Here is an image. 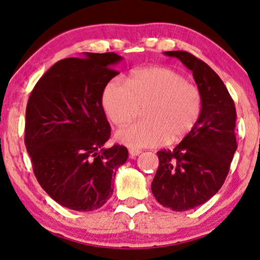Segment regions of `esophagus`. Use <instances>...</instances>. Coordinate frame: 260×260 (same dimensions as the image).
I'll return each instance as SVG.
<instances>
[{"label": "esophagus", "mask_w": 260, "mask_h": 260, "mask_svg": "<svg viewBox=\"0 0 260 260\" xmlns=\"http://www.w3.org/2000/svg\"><path fill=\"white\" fill-rule=\"evenodd\" d=\"M128 152H129V157L131 158H134V157H137V156H139L140 154H141V150H139V149H129Z\"/></svg>", "instance_id": "1"}]
</instances>
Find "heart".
Listing matches in <instances>:
<instances>
[{"mask_svg":"<svg viewBox=\"0 0 260 260\" xmlns=\"http://www.w3.org/2000/svg\"><path fill=\"white\" fill-rule=\"evenodd\" d=\"M126 84L114 77L105 85L103 105L114 125L126 126L146 108V120L117 133L122 145L138 148L178 142L191 133L199 120L201 94L179 73L166 67H147L133 72Z\"/></svg>","mask_w":260,"mask_h":260,"instance_id":"b5f03b06","label":"heart"}]
</instances>
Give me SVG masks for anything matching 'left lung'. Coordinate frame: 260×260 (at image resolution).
Here are the masks:
<instances>
[{
    "instance_id": "8db88e82",
    "label": "left lung",
    "mask_w": 260,
    "mask_h": 260,
    "mask_svg": "<svg viewBox=\"0 0 260 260\" xmlns=\"http://www.w3.org/2000/svg\"><path fill=\"white\" fill-rule=\"evenodd\" d=\"M193 74L201 94V112L194 128L174 150H160L151 183L155 199L183 212L205 204L223 185L237 149L236 109L219 75L204 61L184 51L164 52Z\"/></svg>"
}]
</instances>
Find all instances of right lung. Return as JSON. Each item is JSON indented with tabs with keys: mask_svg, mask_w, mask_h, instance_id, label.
<instances>
[{
	"mask_svg": "<svg viewBox=\"0 0 260 260\" xmlns=\"http://www.w3.org/2000/svg\"><path fill=\"white\" fill-rule=\"evenodd\" d=\"M115 53H88L57 61L37 82L25 113V146L45 192L63 207L90 212L113 193L126 147L104 148L111 127L102 105L105 85L118 75Z\"/></svg>",
	"mask_w": 260,
	"mask_h": 260,
	"instance_id": "1",
	"label": "right lung"
}]
</instances>
